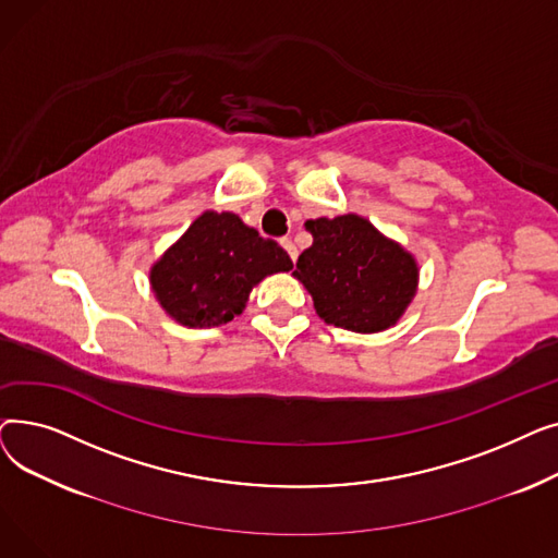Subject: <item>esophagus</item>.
Returning a JSON list of instances; mask_svg holds the SVG:
<instances>
[{"instance_id":"obj_1","label":"esophagus","mask_w":558,"mask_h":558,"mask_svg":"<svg viewBox=\"0 0 558 558\" xmlns=\"http://www.w3.org/2000/svg\"><path fill=\"white\" fill-rule=\"evenodd\" d=\"M280 246L289 253V257L296 262V257H299V251H296V246H294V242H291L289 238H280Z\"/></svg>"}]
</instances>
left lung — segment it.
<instances>
[{
	"instance_id": "1",
	"label": "left lung",
	"mask_w": 558,
	"mask_h": 558,
	"mask_svg": "<svg viewBox=\"0 0 558 558\" xmlns=\"http://www.w3.org/2000/svg\"><path fill=\"white\" fill-rule=\"evenodd\" d=\"M312 246L299 255L294 276L330 326L379 332L412 303L418 282L414 257L357 215L314 219Z\"/></svg>"
}]
</instances>
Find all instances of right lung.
<instances>
[{
  "label": "right lung",
  "instance_id": "right-lung-1",
  "mask_svg": "<svg viewBox=\"0 0 558 558\" xmlns=\"http://www.w3.org/2000/svg\"><path fill=\"white\" fill-rule=\"evenodd\" d=\"M287 251L232 213H203L151 269L154 294L190 328H215L242 314L253 284L289 271Z\"/></svg>",
  "mask_w": 558,
  "mask_h": 558
}]
</instances>
